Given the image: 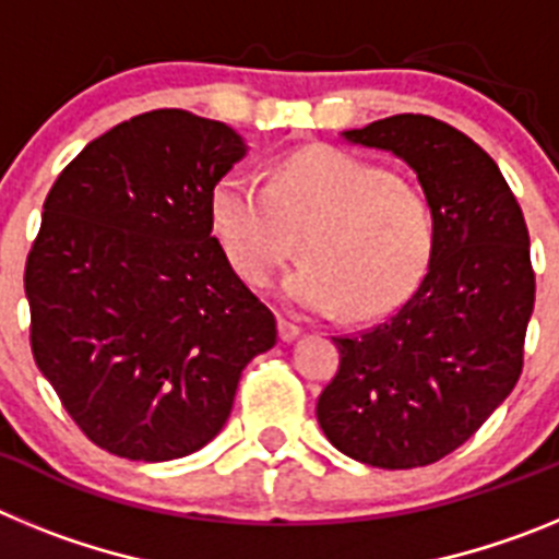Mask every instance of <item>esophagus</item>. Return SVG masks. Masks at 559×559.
Masks as SVG:
<instances>
[{"instance_id":"obj_1","label":"esophagus","mask_w":559,"mask_h":559,"mask_svg":"<svg viewBox=\"0 0 559 559\" xmlns=\"http://www.w3.org/2000/svg\"><path fill=\"white\" fill-rule=\"evenodd\" d=\"M299 333H302V328H299V324L290 322V319H285V316H280V338L294 341Z\"/></svg>"}]
</instances>
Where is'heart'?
I'll return each instance as SVG.
<instances>
[{
	"label": "heart",
	"instance_id": "b5f03b06",
	"mask_svg": "<svg viewBox=\"0 0 559 559\" xmlns=\"http://www.w3.org/2000/svg\"><path fill=\"white\" fill-rule=\"evenodd\" d=\"M210 224L249 285L269 283L302 235L305 263L280 294L316 316L386 313L417 288L437 243L426 192L338 147L290 153L271 165L265 187L246 170L224 173L210 192Z\"/></svg>",
	"mask_w": 559,
	"mask_h": 559
}]
</instances>
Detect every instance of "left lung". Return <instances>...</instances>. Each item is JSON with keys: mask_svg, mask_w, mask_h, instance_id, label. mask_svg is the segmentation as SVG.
<instances>
[{"mask_svg": "<svg viewBox=\"0 0 559 559\" xmlns=\"http://www.w3.org/2000/svg\"><path fill=\"white\" fill-rule=\"evenodd\" d=\"M344 136L414 167L437 243L386 322L335 335L341 364L316 417L349 459L408 471L464 445L515 389L535 308L530 231L490 153L448 122L394 114Z\"/></svg>", "mask_w": 559, "mask_h": 559, "instance_id": "left-lung-1", "label": "left lung"}]
</instances>
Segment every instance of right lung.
<instances>
[{
	"mask_svg": "<svg viewBox=\"0 0 559 559\" xmlns=\"http://www.w3.org/2000/svg\"><path fill=\"white\" fill-rule=\"evenodd\" d=\"M229 126L159 108L69 162L24 265L29 347L69 417L133 462L199 451L276 319L212 237L210 192L243 159Z\"/></svg>",
	"mask_w": 559,
	"mask_h": 559,
	"instance_id": "obj_1",
	"label": "right lung"
}]
</instances>
